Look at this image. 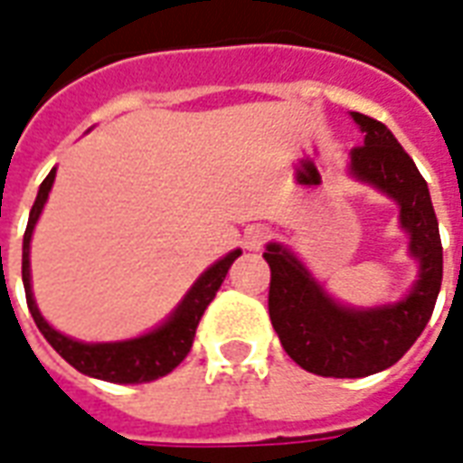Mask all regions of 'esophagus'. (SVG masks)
<instances>
[{
    "label": "esophagus",
    "instance_id": "esophagus-1",
    "mask_svg": "<svg viewBox=\"0 0 463 463\" xmlns=\"http://www.w3.org/2000/svg\"><path fill=\"white\" fill-rule=\"evenodd\" d=\"M268 238H270V231H268L265 225H250V228H245L242 245H245L248 250H260L262 245L268 242Z\"/></svg>",
    "mask_w": 463,
    "mask_h": 463
}]
</instances>
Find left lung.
Wrapping results in <instances>:
<instances>
[{
	"mask_svg": "<svg viewBox=\"0 0 463 463\" xmlns=\"http://www.w3.org/2000/svg\"><path fill=\"white\" fill-rule=\"evenodd\" d=\"M349 116L364 133V146L349 151V178L397 203L417 280L399 300L349 305L327 292L290 245L268 242L262 252L270 265L268 307L282 347L302 369L337 379L369 377L404 357L434 312L444 270L427 181L384 123L357 111Z\"/></svg>",
	"mask_w": 463,
	"mask_h": 463,
	"instance_id": "left-lung-1",
	"label": "left lung"
}]
</instances>
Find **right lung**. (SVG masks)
I'll return each mask as SVG.
<instances>
[{
  "label": "right lung",
  "instance_id": "add662e5",
  "mask_svg": "<svg viewBox=\"0 0 463 463\" xmlns=\"http://www.w3.org/2000/svg\"><path fill=\"white\" fill-rule=\"evenodd\" d=\"M56 168L49 171L44 183L39 185L36 201L29 213V222H26L24 242H22V282H24L26 305L34 317L36 327L44 335L46 342L61 354V357L79 369L81 374L94 379H104V382H116V384H141V382H153V379L165 377L168 372L181 364L185 354L191 352L193 337H195V327L201 322L203 312L211 305L215 292L225 280V275L231 270L235 258H241L242 250L225 252L221 260H215L198 275V280L193 282L188 292L183 295V300L171 310V315L163 322H158L153 330L143 332L138 337H128V340L116 342H81L69 337L64 332L54 330L46 317L39 310L34 300V290H32V262H29V252H32V235L42 211H44L49 193L54 185Z\"/></svg>",
  "mask_w": 463,
  "mask_h": 463
}]
</instances>
